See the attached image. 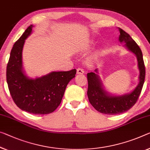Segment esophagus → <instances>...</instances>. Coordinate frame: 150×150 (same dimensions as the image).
Masks as SVG:
<instances>
[{"instance_id": "esophagus-1", "label": "esophagus", "mask_w": 150, "mask_h": 150, "mask_svg": "<svg viewBox=\"0 0 150 150\" xmlns=\"http://www.w3.org/2000/svg\"><path fill=\"white\" fill-rule=\"evenodd\" d=\"M84 73V71L82 68H77V74H83Z\"/></svg>"}]
</instances>
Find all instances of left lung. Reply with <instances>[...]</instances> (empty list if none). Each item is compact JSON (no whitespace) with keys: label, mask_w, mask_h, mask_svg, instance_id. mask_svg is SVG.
Wrapping results in <instances>:
<instances>
[{"label":"left lung","mask_w":150,"mask_h":150,"mask_svg":"<svg viewBox=\"0 0 150 150\" xmlns=\"http://www.w3.org/2000/svg\"><path fill=\"white\" fill-rule=\"evenodd\" d=\"M120 35L119 40L125 42L127 49L133 53L137 57L138 68L139 70V82L133 91L129 94L121 96L110 95L103 88L102 82L97 75V69L95 72L87 74L88 79V95L89 102L97 111L107 115L121 114L127 111L136 103L142 90L146 76V69L142 50L135 41L127 33L119 28Z\"/></svg>","instance_id":"1"}]
</instances>
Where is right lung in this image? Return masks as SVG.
<instances>
[{"instance_id":"add662e5","label":"right lung","mask_w":150,"mask_h":150,"mask_svg":"<svg viewBox=\"0 0 150 150\" xmlns=\"http://www.w3.org/2000/svg\"><path fill=\"white\" fill-rule=\"evenodd\" d=\"M33 27H27L11 50L6 66V82L13 100L19 109L32 114L46 115L58 107L76 70L52 72L35 79L27 77L23 70L22 51Z\"/></svg>"}]
</instances>
